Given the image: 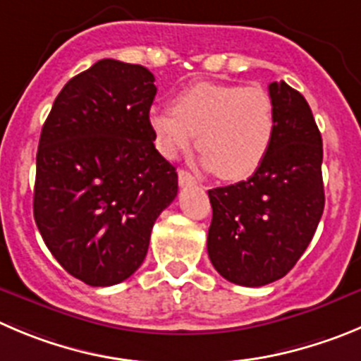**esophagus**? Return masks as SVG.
<instances>
[{"mask_svg": "<svg viewBox=\"0 0 361 361\" xmlns=\"http://www.w3.org/2000/svg\"><path fill=\"white\" fill-rule=\"evenodd\" d=\"M178 183L181 185V187H190V185H196V178L192 176L190 173H187V171L180 169L178 171Z\"/></svg>", "mask_w": 361, "mask_h": 361, "instance_id": "obj_1", "label": "esophagus"}]
</instances>
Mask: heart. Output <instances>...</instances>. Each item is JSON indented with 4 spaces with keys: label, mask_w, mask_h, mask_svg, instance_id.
Segmentation results:
<instances>
[{
    "label": "heart",
    "mask_w": 361,
    "mask_h": 361,
    "mask_svg": "<svg viewBox=\"0 0 361 361\" xmlns=\"http://www.w3.org/2000/svg\"><path fill=\"white\" fill-rule=\"evenodd\" d=\"M149 123L165 157L187 149L197 135L204 167L222 180H242L269 153L276 114L262 87L201 82L178 94L173 110H153Z\"/></svg>",
    "instance_id": "heart-1"
}]
</instances>
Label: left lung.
I'll return each instance as SVG.
<instances>
[{
	"instance_id": "left-lung-1",
	"label": "left lung",
	"mask_w": 361,
	"mask_h": 361,
	"mask_svg": "<svg viewBox=\"0 0 361 361\" xmlns=\"http://www.w3.org/2000/svg\"><path fill=\"white\" fill-rule=\"evenodd\" d=\"M276 131L245 181L208 190V257L228 281L262 287L287 274L312 242L324 210L322 139L308 103L285 82L269 85Z\"/></svg>"
}]
</instances>
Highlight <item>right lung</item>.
Returning <instances> with one entry per match:
<instances>
[{
  "mask_svg": "<svg viewBox=\"0 0 361 361\" xmlns=\"http://www.w3.org/2000/svg\"><path fill=\"white\" fill-rule=\"evenodd\" d=\"M154 96L151 71L104 59L66 83L42 126L33 217L56 262L90 287L142 265L178 194L176 169L153 144Z\"/></svg>",
  "mask_w": 361,
  "mask_h": 361,
  "instance_id": "add662e5",
  "label": "right lung"
}]
</instances>
